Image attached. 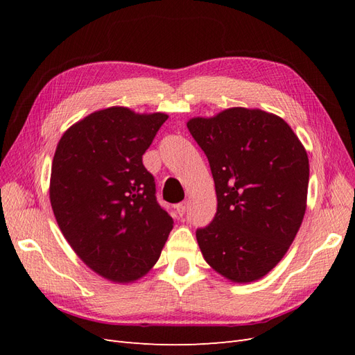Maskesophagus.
Wrapping results in <instances>:
<instances>
[{"instance_id":"esophagus-1","label":"esophagus","mask_w":355,"mask_h":355,"mask_svg":"<svg viewBox=\"0 0 355 355\" xmlns=\"http://www.w3.org/2000/svg\"><path fill=\"white\" fill-rule=\"evenodd\" d=\"M187 207H188V202H187V201L178 204V206H176V211H178L179 216H184L185 211H187Z\"/></svg>"}]
</instances>
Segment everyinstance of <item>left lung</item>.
<instances>
[{
    "label": "left lung",
    "mask_w": 355,
    "mask_h": 355,
    "mask_svg": "<svg viewBox=\"0 0 355 355\" xmlns=\"http://www.w3.org/2000/svg\"><path fill=\"white\" fill-rule=\"evenodd\" d=\"M189 133L207 155L218 197L200 250L232 283L261 280L283 259L304 220L309 161L282 116L241 106L194 116Z\"/></svg>",
    "instance_id": "1"
}]
</instances>
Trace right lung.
<instances>
[{
  "instance_id": "right-lung-1",
  "label": "right lung",
  "mask_w": 355,
  "mask_h": 355,
  "mask_svg": "<svg viewBox=\"0 0 355 355\" xmlns=\"http://www.w3.org/2000/svg\"><path fill=\"white\" fill-rule=\"evenodd\" d=\"M167 118L125 106L94 111L62 135L53 157L50 202L63 237L112 283H133L151 271L173 228L142 163Z\"/></svg>"
}]
</instances>
